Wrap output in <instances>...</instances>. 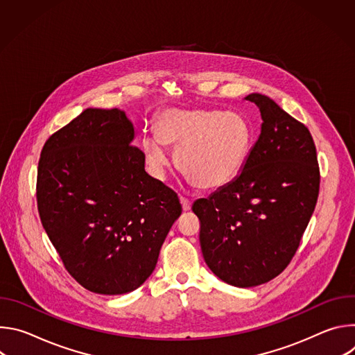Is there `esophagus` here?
Wrapping results in <instances>:
<instances>
[{"instance_id":"obj_1","label":"esophagus","mask_w":355,"mask_h":355,"mask_svg":"<svg viewBox=\"0 0 355 355\" xmlns=\"http://www.w3.org/2000/svg\"><path fill=\"white\" fill-rule=\"evenodd\" d=\"M180 199H181V205H182V209H184V211H189V209H191V205H192L191 199H188V198H185V196H181Z\"/></svg>"}]
</instances>
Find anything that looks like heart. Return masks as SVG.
Returning <instances> with one entry per match:
<instances>
[{"label": "heart", "instance_id": "obj_1", "mask_svg": "<svg viewBox=\"0 0 355 355\" xmlns=\"http://www.w3.org/2000/svg\"><path fill=\"white\" fill-rule=\"evenodd\" d=\"M156 135L141 140L146 162L163 177L170 157L167 147L177 148L175 159L184 175L204 189L219 188L243 170L251 150V126L236 112L204 108H167L155 122Z\"/></svg>", "mask_w": 355, "mask_h": 355}]
</instances>
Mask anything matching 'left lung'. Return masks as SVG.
Instances as JSON below:
<instances>
[{"label":"left lung","instance_id":"1","mask_svg":"<svg viewBox=\"0 0 355 355\" xmlns=\"http://www.w3.org/2000/svg\"><path fill=\"white\" fill-rule=\"evenodd\" d=\"M263 118L241 173L193 202L202 256L229 285L257 286L279 275L315 211L320 171L309 129L261 94H250Z\"/></svg>","mask_w":355,"mask_h":355}]
</instances>
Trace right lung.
I'll return each mask as SVG.
<instances>
[{
	"label": "right lung",
	"instance_id": "add662e5",
	"mask_svg": "<svg viewBox=\"0 0 355 355\" xmlns=\"http://www.w3.org/2000/svg\"><path fill=\"white\" fill-rule=\"evenodd\" d=\"M135 128L118 108H88L50 136L37 166L40 222L85 289L122 295L155 271L182 212L178 195L144 171Z\"/></svg>",
	"mask_w": 355,
	"mask_h": 355
}]
</instances>
